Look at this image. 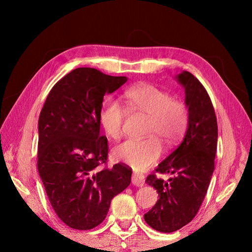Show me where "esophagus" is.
I'll use <instances>...</instances> for the list:
<instances>
[{"label": "esophagus", "mask_w": 252, "mask_h": 252, "mask_svg": "<svg viewBox=\"0 0 252 252\" xmlns=\"http://www.w3.org/2000/svg\"><path fill=\"white\" fill-rule=\"evenodd\" d=\"M132 185L133 186H136V187H142L144 185V176H142V174L140 173H133L132 174Z\"/></svg>", "instance_id": "obj_1"}]
</instances>
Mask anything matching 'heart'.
Listing matches in <instances>:
<instances>
[{
	"label": "heart",
	"instance_id": "b5f03b06",
	"mask_svg": "<svg viewBox=\"0 0 252 252\" xmlns=\"http://www.w3.org/2000/svg\"><path fill=\"white\" fill-rule=\"evenodd\" d=\"M132 108L150 117L147 136L141 140H127L113 150V158L134 170H144L159 159L162 148L157 138L167 144H173L181 139L188 126L186 106L168 92L151 84H139L129 88L125 93ZM126 111L120 101L108 97L100 111L101 126L110 138L120 139Z\"/></svg>",
	"mask_w": 252,
	"mask_h": 252
}]
</instances>
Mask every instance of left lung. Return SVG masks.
<instances>
[{"label":"left lung","mask_w":252,"mask_h":252,"mask_svg":"<svg viewBox=\"0 0 252 252\" xmlns=\"http://www.w3.org/2000/svg\"><path fill=\"white\" fill-rule=\"evenodd\" d=\"M186 93L188 127L182 142L158 164L156 172L169 173L167 181L155 174L147 185L159 193V199L144 215V220L157 231L173 232L192 220L206 197L215 170L218 125L206 89L190 72L176 76Z\"/></svg>","instance_id":"8db88e82"}]
</instances>
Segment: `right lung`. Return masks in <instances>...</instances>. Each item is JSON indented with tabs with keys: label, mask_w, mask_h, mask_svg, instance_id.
Returning <instances> with one entry per match:
<instances>
[{
	"label": "right lung",
	"mask_w": 252,
	"mask_h": 252,
	"mask_svg": "<svg viewBox=\"0 0 252 252\" xmlns=\"http://www.w3.org/2000/svg\"><path fill=\"white\" fill-rule=\"evenodd\" d=\"M126 81V76L78 67L54 85L42 108L37 170L51 206L72 229L99 225L111 200L131 182L127 165L100 168L108 158V140L100 134L103 96Z\"/></svg>",
	"instance_id": "add662e5"
}]
</instances>
